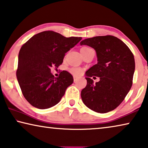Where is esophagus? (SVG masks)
<instances>
[{"label": "esophagus", "instance_id": "34e87169", "mask_svg": "<svg viewBox=\"0 0 148 148\" xmlns=\"http://www.w3.org/2000/svg\"><path fill=\"white\" fill-rule=\"evenodd\" d=\"M78 78H77V77L74 76V82H76L78 81Z\"/></svg>", "mask_w": 148, "mask_h": 148}]
</instances>
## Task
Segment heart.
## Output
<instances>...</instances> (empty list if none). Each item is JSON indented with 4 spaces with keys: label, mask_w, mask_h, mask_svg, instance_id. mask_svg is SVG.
<instances>
[{
    "label": "heart",
    "mask_w": 148,
    "mask_h": 148,
    "mask_svg": "<svg viewBox=\"0 0 148 148\" xmlns=\"http://www.w3.org/2000/svg\"><path fill=\"white\" fill-rule=\"evenodd\" d=\"M90 49L89 47H84L81 48L80 49V51H85V50H87V49ZM70 72L72 74H74V76H79V74H82V69H80V68L79 67H72L70 68V70H69Z\"/></svg>",
    "instance_id": "heart-1"
}]
</instances>
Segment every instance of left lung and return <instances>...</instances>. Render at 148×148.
<instances>
[{
	"mask_svg": "<svg viewBox=\"0 0 148 148\" xmlns=\"http://www.w3.org/2000/svg\"><path fill=\"white\" fill-rule=\"evenodd\" d=\"M95 50L97 63L86 72L87 85L81 91L86 106L99 113H106L119 106L132 85L134 57L128 46L112 36H96L80 42ZM99 77L94 83L90 78Z\"/></svg>",
	"mask_w": 148,
	"mask_h": 148,
	"instance_id": "8db88e82",
	"label": "left lung"
}]
</instances>
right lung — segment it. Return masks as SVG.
<instances>
[{
    "mask_svg": "<svg viewBox=\"0 0 148 148\" xmlns=\"http://www.w3.org/2000/svg\"><path fill=\"white\" fill-rule=\"evenodd\" d=\"M82 39L45 31L35 35L23 45L18 55L16 76L23 95L33 107L45 109L60 101L73 83V76L63 70L55 78L51 68L59 66L65 53Z\"/></svg>",
    "mask_w": 148,
    "mask_h": 148,
    "instance_id": "add662e5",
    "label": "right lung"
}]
</instances>
